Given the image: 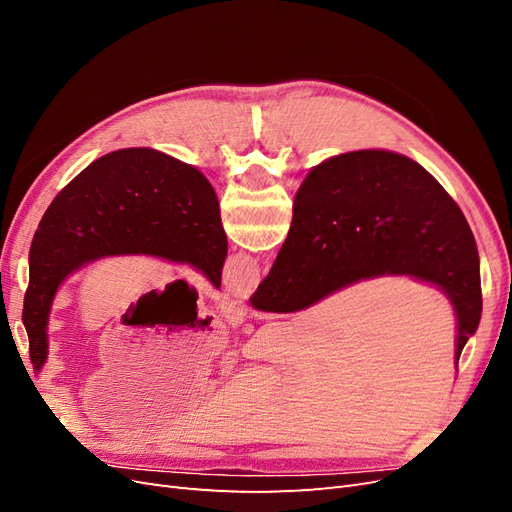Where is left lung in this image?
<instances>
[{
	"label": "left lung",
	"mask_w": 512,
	"mask_h": 512,
	"mask_svg": "<svg viewBox=\"0 0 512 512\" xmlns=\"http://www.w3.org/2000/svg\"><path fill=\"white\" fill-rule=\"evenodd\" d=\"M130 254L190 265L220 288L228 241L218 196L200 170L156 149H119L55 196L29 250L23 301L36 371L49 354L46 327L59 284L89 262Z\"/></svg>",
	"instance_id": "8db88e82"
}]
</instances>
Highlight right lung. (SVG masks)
<instances>
[{
    "label": "right lung",
    "mask_w": 512,
    "mask_h": 512,
    "mask_svg": "<svg viewBox=\"0 0 512 512\" xmlns=\"http://www.w3.org/2000/svg\"><path fill=\"white\" fill-rule=\"evenodd\" d=\"M380 275H410L451 299L457 363L483 312L478 250L466 218L414 160L384 149L342 153L301 183L288 237L250 303L260 312L290 314Z\"/></svg>",
    "instance_id": "right-lung-1"
}]
</instances>
